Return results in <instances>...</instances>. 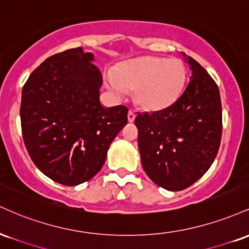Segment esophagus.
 <instances>
[{"label": "esophagus", "instance_id": "34e87169", "mask_svg": "<svg viewBox=\"0 0 249 249\" xmlns=\"http://www.w3.org/2000/svg\"><path fill=\"white\" fill-rule=\"evenodd\" d=\"M134 119H136V113H134L132 110H130L127 113V121L130 123H132V122H134Z\"/></svg>", "mask_w": 249, "mask_h": 249}]
</instances>
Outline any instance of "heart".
<instances>
[{
    "label": "heart",
    "mask_w": 249,
    "mask_h": 249,
    "mask_svg": "<svg viewBox=\"0 0 249 249\" xmlns=\"http://www.w3.org/2000/svg\"><path fill=\"white\" fill-rule=\"evenodd\" d=\"M107 88L117 93L127 89L134 92V101L146 111H159L172 105L184 89L186 69L179 59L142 57L123 63L104 73Z\"/></svg>",
    "instance_id": "heart-1"
}]
</instances>
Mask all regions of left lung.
<instances>
[{"mask_svg":"<svg viewBox=\"0 0 249 249\" xmlns=\"http://www.w3.org/2000/svg\"><path fill=\"white\" fill-rule=\"evenodd\" d=\"M186 59L192 77L182 95L164 110L138 113L134 121L144 171L168 191L185 190L201 178L221 141L218 85L192 57Z\"/></svg>","mask_w":249,"mask_h":249,"instance_id":"1","label":"left lung"}]
</instances>
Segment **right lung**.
Instances as JSON below:
<instances>
[{"label":"right lung","mask_w":249,"mask_h":249,"mask_svg":"<svg viewBox=\"0 0 249 249\" xmlns=\"http://www.w3.org/2000/svg\"><path fill=\"white\" fill-rule=\"evenodd\" d=\"M82 48L53 55L22 90V136L31 160L53 181L76 186L99 172L126 125L124 105L103 107L102 73Z\"/></svg>","instance_id":"right-lung-1"}]
</instances>
